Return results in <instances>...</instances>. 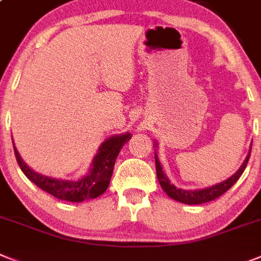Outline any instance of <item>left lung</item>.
Wrapping results in <instances>:
<instances>
[{
	"label": "left lung",
	"mask_w": 261,
	"mask_h": 261,
	"mask_svg": "<svg viewBox=\"0 0 261 261\" xmlns=\"http://www.w3.org/2000/svg\"><path fill=\"white\" fill-rule=\"evenodd\" d=\"M155 147H158V143H155ZM251 148H252V144H251ZM249 155H251V151L248 152V155H247V158L244 159V162H243V164L240 166L238 171L232 176H229L228 179L220 181L218 185H214L211 187L200 188V190H183V188H178L175 187L174 185H171V181L167 178V175L163 172L159 158H158V154L155 152V166H156L158 180H159L161 187L163 188V191L170 198L174 199V200L185 203V204H203V203H207V201H211L214 199L219 198V196H222L225 191H228L229 188L235 185L238 179L244 172V170H246L247 163L249 161Z\"/></svg>",
	"instance_id": "left-lung-1"
}]
</instances>
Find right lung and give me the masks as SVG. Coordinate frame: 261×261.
Instances as JSON below:
<instances>
[{"instance_id":"obj_1","label":"right lung","mask_w":261,"mask_h":261,"mask_svg":"<svg viewBox=\"0 0 261 261\" xmlns=\"http://www.w3.org/2000/svg\"><path fill=\"white\" fill-rule=\"evenodd\" d=\"M130 133L107 138L98 148L97 155L94 156L93 162H91L89 172L78 180L57 179L36 172L23 162L18 150L15 148L14 143H13V147H14V154L19 167L29 180H32L34 185L42 188L43 191L56 196L60 200L80 203V201L98 198L99 195L106 191L110 185L114 164L117 161L118 154L120 152V148L123 147V144L130 141Z\"/></svg>"}]
</instances>
